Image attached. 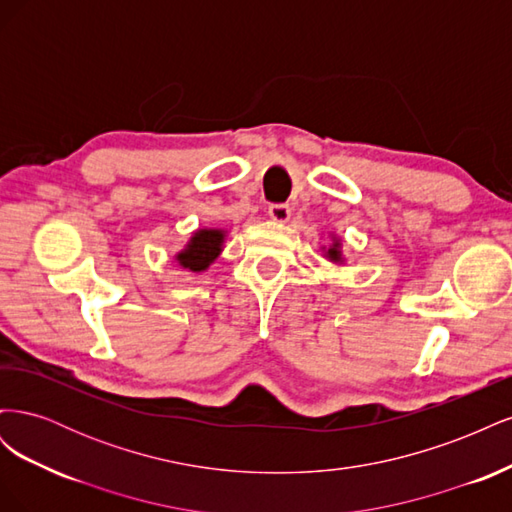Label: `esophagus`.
Segmentation results:
<instances>
[{"mask_svg":"<svg viewBox=\"0 0 512 512\" xmlns=\"http://www.w3.org/2000/svg\"><path fill=\"white\" fill-rule=\"evenodd\" d=\"M269 215L271 220L275 222H288L290 220V207L284 205V203H275L269 207Z\"/></svg>","mask_w":512,"mask_h":512,"instance_id":"esophagus-1","label":"esophagus"}]
</instances>
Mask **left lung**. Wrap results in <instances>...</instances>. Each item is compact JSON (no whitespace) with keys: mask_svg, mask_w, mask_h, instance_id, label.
I'll return each instance as SVG.
<instances>
[{"mask_svg":"<svg viewBox=\"0 0 512 512\" xmlns=\"http://www.w3.org/2000/svg\"><path fill=\"white\" fill-rule=\"evenodd\" d=\"M339 247H342V243H339V241L335 239L333 245L327 250V258H329L331 262H342V260H344V258H342V250H339Z\"/></svg>","mask_w":512,"mask_h":512,"instance_id":"left-lung-1","label":"left lung"}]
</instances>
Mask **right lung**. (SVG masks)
Masks as SVG:
<instances>
[{
	"instance_id": "add662e5",
	"label": "right lung",
	"mask_w": 512,
	"mask_h": 512,
	"mask_svg": "<svg viewBox=\"0 0 512 512\" xmlns=\"http://www.w3.org/2000/svg\"><path fill=\"white\" fill-rule=\"evenodd\" d=\"M226 232L218 228H200L196 230L192 239L185 245L175 258L183 269H190L194 273H200L209 269L211 262L220 256L222 243H224Z\"/></svg>"
}]
</instances>
